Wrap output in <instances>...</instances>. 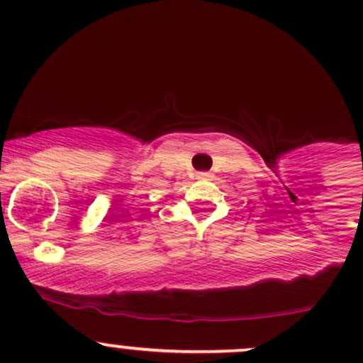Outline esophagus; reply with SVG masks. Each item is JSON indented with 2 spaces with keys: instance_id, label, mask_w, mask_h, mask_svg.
I'll use <instances>...</instances> for the list:
<instances>
[{
  "instance_id": "obj_1",
  "label": "esophagus",
  "mask_w": 363,
  "mask_h": 363,
  "mask_svg": "<svg viewBox=\"0 0 363 363\" xmlns=\"http://www.w3.org/2000/svg\"><path fill=\"white\" fill-rule=\"evenodd\" d=\"M196 177L198 179H203V181H205V179H210V174L208 172H198Z\"/></svg>"
}]
</instances>
